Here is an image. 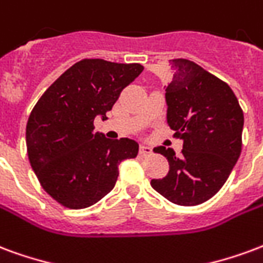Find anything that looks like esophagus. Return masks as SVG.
Instances as JSON below:
<instances>
[{
	"label": "esophagus",
	"instance_id": "34e87169",
	"mask_svg": "<svg viewBox=\"0 0 263 263\" xmlns=\"http://www.w3.org/2000/svg\"><path fill=\"white\" fill-rule=\"evenodd\" d=\"M153 153V148H151L150 145H147V144H143V145H140V154H143V155H148Z\"/></svg>",
	"mask_w": 263,
	"mask_h": 263
}]
</instances>
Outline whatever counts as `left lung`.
<instances>
[{"label": "left lung", "mask_w": 263, "mask_h": 263, "mask_svg": "<svg viewBox=\"0 0 263 263\" xmlns=\"http://www.w3.org/2000/svg\"><path fill=\"white\" fill-rule=\"evenodd\" d=\"M172 81L165 89L166 122L183 140L181 157L172 148L155 147L170 162L157 192L179 206H196L221 189L238 161L244 113L229 84L186 59L170 60Z\"/></svg>", "instance_id": "8db88e82"}]
</instances>
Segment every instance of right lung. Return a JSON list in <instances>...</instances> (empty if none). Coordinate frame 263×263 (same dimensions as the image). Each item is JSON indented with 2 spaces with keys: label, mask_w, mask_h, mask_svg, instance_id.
<instances>
[{
  "label": "right lung",
  "mask_w": 263,
  "mask_h": 263,
  "mask_svg": "<svg viewBox=\"0 0 263 263\" xmlns=\"http://www.w3.org/2000/svg\"><path fill=\"white\" fill-rule=\"evenodd\" d=\"M143 70L137 63L84 59L64 71L30 112V165L42 187L64 208L99 202L115 187L119 164L139 153L134 140H110L93 132V120L106 119L120 92Z\"/></svg>",
  "instance_id": "1"
}]
</instances>
